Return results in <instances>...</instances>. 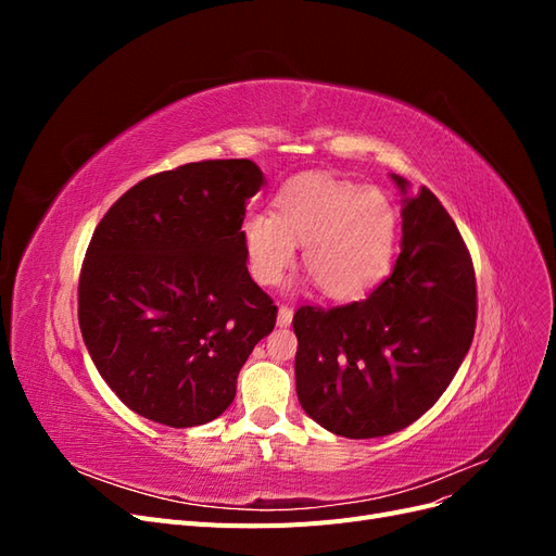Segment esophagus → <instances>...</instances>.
<instances>
[{"instance_id":"esophagus-1","label":"esophagus","mask_w":556,"mask_h":556,"mask_svg":"<svg viewBox=\"0 0 556 556\" xmlns=\"http://www.w3.org/2000/svg\"><path fill=\"white\" fill-rule=\"evenodd\" d=\"M292 315H294V311L290 306H280L278 308V327H290Z\"/></svg>"}]
</instances>
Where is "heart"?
I'll return each mask as SVG.
<instances>
[{"label": "heart", "instance_id": "obj_1", "mask_svg": "<svg viewBox=\"0 0 556 556\" xmlns=\"http://www.w3.org/2000/svg\"><path fill=\"white\" fill-rule=\"evenodd\" d=\"M396 208L378 188L323 174L282 185L276 213H248L245 262L260 285H276L304 243V266L333 299H355L387 276L396 250Z\"/></svg>", "mask_w": 556, "mask_h": 556}]
</instances>
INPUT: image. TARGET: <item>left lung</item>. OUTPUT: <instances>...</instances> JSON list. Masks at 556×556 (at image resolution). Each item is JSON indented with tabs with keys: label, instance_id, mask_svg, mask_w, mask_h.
I'll list each match as a JSON object with an SVG mask.
<instances>
[{
	"label": "left lung",
	"instance_id": "8db88e82",
	"mask_svg": "<svg viewBox=\"0 0 556 556\" xmlns=\"http://www.w3.org/2000/svg\"><path fill=\"white\" fill-rule=\"evenodd\" d=\"M401 199V252L362 301L294 313L296 396L319 427L345 439L406 429L447 390L476 333L473 260L429 188Z\"/></svg>",
	"mask_w": 556,
	"mask_h": 556
}]
</instances>
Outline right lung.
<instances>
[{
	"label": "right lung",
	"mask_w": 556,
	"mask_h": 556,
	"mask_svg": "<svg viewBox=\"0 0 556 556\" xmlns=\"http://www.w3.org/2000/svg\"><path fill=\"white\" fill-rule=\"evenodd\" d=\"M264 185L250 160L148 176L97 225L78 280V325L99 376L129 410L206 425L278 308L250 278L241 225Z\"/></svg>",
	"instance_id": "right-lung-1"
}]
</instances>
